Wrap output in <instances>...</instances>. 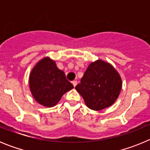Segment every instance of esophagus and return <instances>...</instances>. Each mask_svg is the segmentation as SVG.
<instances>
[{"mask_svg": "<svg viewBox=\"0 0 150 150\" xmlns=\"http://www.w3.org/2000/svg\"><path fill=\"white\" fill-rule=\"evenodd\" d=\"M72 83L73 85H74V86L75 87L76 86V84H77V81H76V80H74V81L72 82Z\"/></svg>", "mask_w": 150, "mask_h": 150, "instance_id": "obj_1", "label": "esophagus"}]
</instances>
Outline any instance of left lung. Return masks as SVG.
Instances as JSON below:
<instances>
[{"label":"left lung","mask_w":150,"mask_h":150,"mask_svg":"<svg viewBox=\"0 0 150 150\" xmlns=\"http://www.w3.org/2000/svg\"><path fill=\"white\" fill-rule=\"evenodd\" d=\"M75 88L88 108L101 110L116 100L121 91L122 79L111 64L98 60L88 65Z\"/></svg>","instance_id":"left-lung-1"}]
</instances>
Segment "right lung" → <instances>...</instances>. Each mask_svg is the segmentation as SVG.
<instances>
[{"mask_svg": "<svg viewBox=\"0 0 150 150\" xmlns=\"http://www.w3.org/2000/svg\"><path fill=\"white\" fill-rule=\"evenodd\" d=\"M29 86L34 99L48 107L55 106L64 94L74 88L66 79L64 73L50 58L40 61L33 68L29 77Z\"/></svg>", "mask_w": 150, "mask_h": 150, "instance_id": "right-lung-1", "label": "right lung"}]
</instances>
